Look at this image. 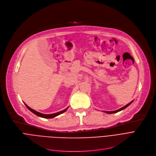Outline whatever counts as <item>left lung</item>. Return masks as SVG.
Wrapping results in <instances>:
<instances>
[{"label": "left lung", "instance_id": "obj_1", "mask_svg": "<svg viewBox=\"0 0 156 156\" xmlns=\"http://www.w3.org/2000/svg\"><path fill=\"white\" fill-rule=\"evenodd\" d=\"M133 102V101H131L130 103H129L128 104H127L126 105H125V106H124L123 107H122V108H121L120 109H119V110H115V111H111V112H107V111H106V112H106V113H107V114H114V113H116V112H119V111H121V110H123V109H124L125 108H126L127 107H128L131 103Z\"/></svg>", "mask_w": 156, "mask_h": 156}]
</instances>
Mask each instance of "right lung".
<instances>
[{
  "instance_id": "obj_1",
  "label": "right lung",
  "mask_w": 156,
  "mask_h": 156,
  "mask_svg": "<svg viewBox=\"0 0 156 156\" xmlns=\"http://www.w3.org/2000/svg\"><path fill=\"white\" fill-rule=\"evenodd\" d=\"M25 105H26V107H27V108H28V109H29L30 110L31 112H33L34 114L37 115V116H39V117H43V118H47V119L53 118V117H56V116H57V115H60V114H62V113L65 112V111H66V110H67V108H68V107H67L66 108H65V110H63L61 111V112H59L55 113V114H41V113H39V112H37V111H35V110H33L32 108H30L27 105H26V104H25Z\"/></svg>"
}]
</instances>
